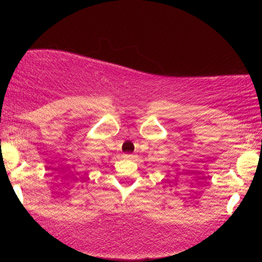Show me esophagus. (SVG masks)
<instances>
[{
	"label": "esophagus",
	"instance_id": "obj_1",
	"mask_svg": "<svg viewBox=\"0 0 262 262\" xmlns=\"http://www.w3.org/2000/svg\"><path fill=\"white\" fill-rule=\"evenodd\" d=\"M128 156V158H132V156H133V155H127Z\"/></svg>",
	"mask_w": 262,
	"mask_h": 262
}]
</instances>
